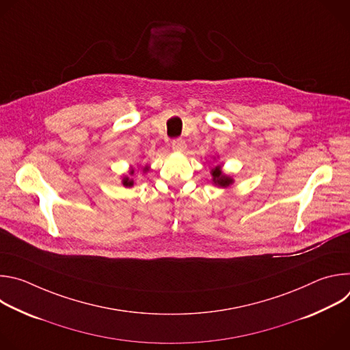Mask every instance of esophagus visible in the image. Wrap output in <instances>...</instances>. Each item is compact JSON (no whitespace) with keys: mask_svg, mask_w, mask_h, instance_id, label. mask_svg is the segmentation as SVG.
I'll list each match as a JSON object with an SVG mask.
<instances>
[{"mask_svg":"<svg viewBox=\"0 0 350 350\" xmlns=\"http://www.w3.org/2000/svg\"><path fill=\"white\" fill-rule=\"evenodd\" d=\"M172 148L177 152H183L185 149V141L183 138H176L172 141Z\"/></svg>","mask_w":350,"mask_h":350,"instance_id":"1","label":"esophagus"}]
</instances>
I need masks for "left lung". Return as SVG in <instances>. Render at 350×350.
<instances>
[{"mask_svg":"<svg viewBox=\"0 0 350 350\" xmlns=\"http://www.w3.org/2000/svg\"><path fill=\"white\" fill-rule=\"evenodd\" d=\"M212 176H213V181H215V184H217V185H220V187H227V185H230V184L232 183V180H231L230 177H227V176L221 174L220 167H215V169H212Z\"/></svg>","mask_w":350,"mask_h":350,"instance_id":"left-lung-1","label":"left lung"}]
</instances>
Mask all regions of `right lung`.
Here are the masks:
<instances>
[{
  "instance_id": "right-lung-1",
  "label": "right lung",
  "mask_w": 350,
  "mask_h": 350,
  "mask_svg": "<svg viewBox=\"0 0 350 350\" xmlns=\"http://www.w3.org/2000/svg\"><path fill=\"white\" fill-rule=\"evenodd\" d=\"M131 174H133V172H131ZM134 184V181L133 180H130L129 177H124L123 178V185H126V187H131Z\"/></svg>"
}]
</instances>
